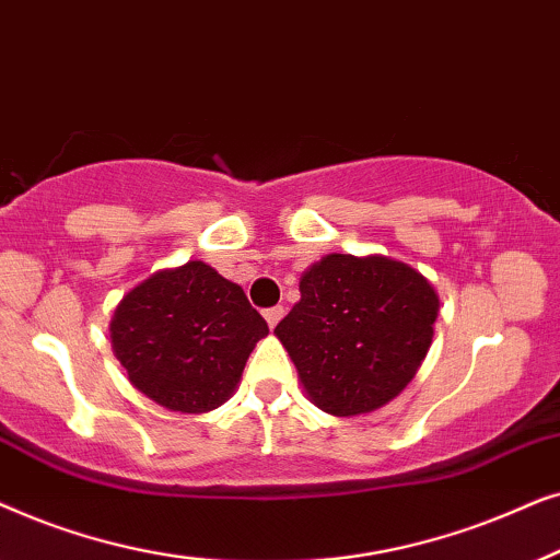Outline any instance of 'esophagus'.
<instances>
[{"label":"esophagus","mask_w":560,"mask_h":560,"mask_svg":"<svg viewBox=\"0 0 560 560\" xmlns=\"http://www.w3.org/2000/svg\"><path fill=\"white\" fill-rule=\"evenodd\" d=\"M264 317H266L268 327H276V325H279V319L284 317V307H281V304H279V307H271V310H266V312H264Z\"/></svg>","instance_id":"esophagus-1"}]
</instances>
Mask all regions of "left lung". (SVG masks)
<instances>
[{"instance_id":"obj_1","label":"left lung","mask_w":560,"mask_h":560,"mask_svg":"<svg viewBox=\"0 0 560 560\" xmlns=\"http://www.w3.org/2000/svg\"><path fill=\"white\" fill-rule=\"evenodd\" d=\"M300 292L273 332L323 412H374L412 382L441 307L422 273L384 256L332 253L302 276Z\"/></svg>"}]
</instances>
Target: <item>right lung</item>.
<instances>
[{
	"label": "right lung",
	"instance_id": "obj_1",
	"mask_svg": "<svg viewBox=\"0 0 560 560\" xmlns=\"http://www.w3.org/2000/svg\"><path fill=\"white\" fill-rule=\"evenodd\" d=\"M112 348L130 382L174 412H210L235 392L266 319L202 260L159 271L119 302Z\"/></svg>",
	"mask_w": 560,
	"mask_h": 560
}]
</instances>
